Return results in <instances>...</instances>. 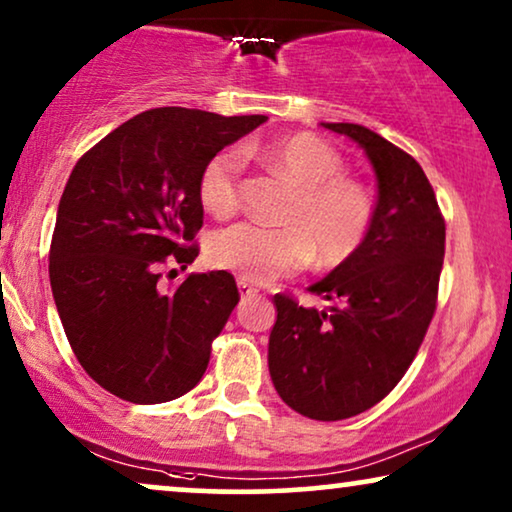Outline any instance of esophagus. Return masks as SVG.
Masks as SVG:
<instances>
[{"instance_id": "1", "label": "esophagus", "mask_w": 512, "mask_h": 512, "mask_svg": "<svg viewBox=\"0 0 512 512\" xmlns=\"http://www.w3.org/2000/svg\"><path fill=\"white\" fill-rule=\"evenodd\" d=\"M237 289H240L242 298H251V296H256V293H258L256 286L247 282V279H237Z\"/></svg>"}]
</instances>
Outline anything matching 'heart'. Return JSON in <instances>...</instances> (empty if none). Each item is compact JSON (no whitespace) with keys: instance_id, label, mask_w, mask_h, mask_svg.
Masks as SVG:
<instances>
[{"instance_id":"obj_1","label":"heart","mask_w":512,"mask_h":512,"mask_svg":"<svg viewBox=\"0 0 512 512\" xmlns=\"http://www.w3.org/2000/svg\"><path fill=\"white\" fill-rule=\"evenodd\" d=\"M242 152L289 177L298 186V195L286 212L291 226L244 221L216 233L209 242V261L216 268L263 284L303 270L314 254L328 268L359 254L375 223V198L366 184L345 177L340 153L312 132L247 144L242 151H216L198 179V198L205 212L216 219L240 212Z\"/></svg>"}]
</instances>
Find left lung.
I'll return each instance as SVG.
<instances>
[{
	"label": "left lung",
	"instance_id": "1",
	"mask_svg": "<svg viewBox=\"0 0 512 512\" xmlns=\"http://www.w3.org/2000/svg\"><path fill=\"white\" fill-rule=\"evenodd\" d=\"M366 151L375 223L347 263L312 284L326 310L275 296L270 377L291 410L338 422L380 403L415 361L438 300L445 219L415 158L356 123H324Z\"/></svg>",
	"mask_w": 512,
	"mask_h": 512
}]
</instances>
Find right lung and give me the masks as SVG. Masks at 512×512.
<instances>
[{
  "instance_id": "obj_1",
  "label": "right lung",
  "mask_w": 512,
  "mask_h": 512,
  "mask_svg": "<svg viewBox=\"0 0 512 512\" xmlns=\"http://www.w3.org/2000/svg\"><path fill=\"white\" fill-rule=\"evenodd\" d=\"M265 116L160 107L137 114L74 165L58 205L48 275L83 370L123 401L184 396L205 375L212 342L240 293L230 272L188 275L202 228L198 179L223 146ZM177 275V270H170Z\"/></svg>"
}]
</instances>
